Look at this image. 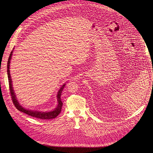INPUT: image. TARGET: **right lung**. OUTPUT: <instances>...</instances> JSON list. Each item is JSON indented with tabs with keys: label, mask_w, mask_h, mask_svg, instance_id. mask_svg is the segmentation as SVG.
<instances>
[{
	"label": "right lung",
	"mask_w": 153,
	"mask_h": 153,
	"mask_svg": "<svg viewBox=\"0 0 153 153\" xmlns=\"http://www.w3.org/2000/svg\"><path fill=\"white\" fill-rule=\"evenodd\" d=\"M14 50V49H13ZM13 50L11 52V54L9 56L8 63H7V74H8V82H9V86H10V91L11 93L12 100L13 102V103L14 106L16 107L17 110L20 111H22V113H24L29 116H31V117H34L39 119H43V120H49V119H52L55 117H56L61 112L62 110V107L63 105V103L61 101L60 99V96L65 86L66 85V83H64L57 92V107L54 109L53 111H46V112H43V111H37V110H29V109H26L25 108H24L22 106L19 102H18V100L17 99L16 94L14 93V91L13 90V84H12V79L11 77V74H10V61L11 59V57L13 55Z\"/></svg>",
	"instance_id": "add662e5"
}]
</instances>
